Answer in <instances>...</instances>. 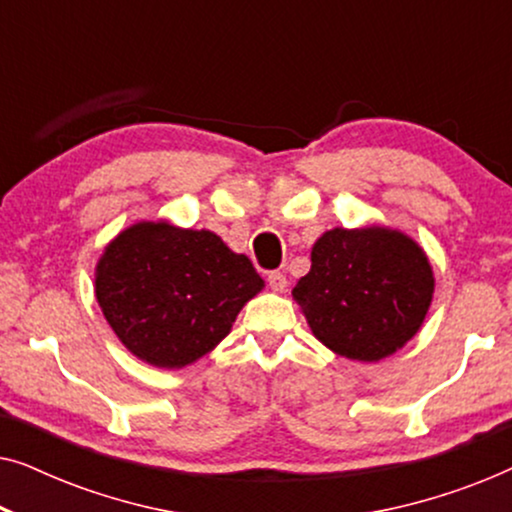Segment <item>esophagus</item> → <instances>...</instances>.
Here are the masks:
<instances>
[{
    "label": "esophagus",
    "instance_id": "1",
    "mask_svg": "<svg viewBox=\"0 0 512 512\" xmlns=\"http://www.w3.org/2000/svg\"><path fill=\"white\" fill-rule=\"evenodd\" d=\"M268 284H270L272 291H284L286 286H289V282H286V275H284V272H279V270L270 272V275H268Z\"/></svg>",
    "mask_w": 512,
    "mask_h": 512
}]
</instances>
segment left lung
Listing matches in <instances>:
<instances>
[{
  "label": "left lung",
  "mask_w": 512,
  "mask_h": 512,
  "mask_svg": "<svg viewBox=\"0 0 512 512\" xmlns=\"http://www.w3.org/2000/svg\"><path fill=\"white\" fill-rule=\"evenodd\" d=\"M433 296L429 258L389 228L328 230L293 289L317 340L354 361H380L419 331Z\"/></svg>",
  "instance_id": "8db88e82"
}]
</instances>
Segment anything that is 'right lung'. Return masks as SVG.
<instances>
[{"instance_id": "right-lung-1", "label": "right lung", "mask_w": 512, "mask_h": 512, "mask_svg": "<svg viewBox=\"0 0 512 512\" xmlns=\"http://www.w3.org/2000/svg\"><path fill=\"white\" fill-rule=\"evenodd\" d=\"M263 279L209 230L144 221L104 249L95 296L137 359L184 368L219 345Z\"/></svg>"}]
</instances>
